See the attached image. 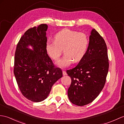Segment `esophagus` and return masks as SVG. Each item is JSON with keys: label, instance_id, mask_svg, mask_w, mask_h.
<instances>
[{"label": "esophagus", "instance_id": "esophagus-1", "mask_svg": "<svg viewBox=\"0 0 124 124\" xmlns=\"http://www.w3.org/2000/svg\"><path fill=\"white\" fill-rule=\"evenodd\" d=\"M62 73H63V76L67 75V72H65V71H62Z\"/></svg>", "mask_w": 124, "mask_h": 124}]
</instances>
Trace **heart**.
<instances>
[{
  "mask_svg": "<svg viewBox=\"0 0 124 124\" xmlns=\"http://www.w3.org/2000/svg\"><path fill=\"white\" fill-rule=\"evenodd\" d=\"M89 45L88 36L83 33L63 29L54 36V41H47L45 50L52 59L57 60L64 48L65 54L56 63L61 68H67L74 62H80L85 56Z\"/></svg>",
  "mask_w": 124,
  "mask_h": 124,
  "instance_id": "heart-1",
  "label": "heart"
}]
</instances>
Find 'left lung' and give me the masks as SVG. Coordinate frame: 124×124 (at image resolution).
Segmentation results:
<instances>
[{
  "instance_id": "left-lung-1",
  "label": "left lung",
  "mask_w": 124,
  "mask_h": 124,
  "mask_svg": "<svg viewBox=\"0 0 124 124\" xmlns=\"http://www.w3.org/2000/svg\"><path fill=\"white\" fill-rule=\"evenodd\" d=\"M108 69L105 40L96 30H92L85 56L75 68L67 71L71 79L68 91L70 101L79 106L93 102L104 87Z\"/></svg>"
}]
</instances>
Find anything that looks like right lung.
Masks as SVG:
<instances>
[{
    "label": "right lung",
    "mask_w": 124,
    "mask_h": 124,
    "mask_svg": "<svg viewBox=\"0 0 124 124\" xmlns=\"http://www.w3.org/2000/svg\"><path fill=\"white\" fill-rule=\"evenodd\" d=\"M47 27L43 24L26 31L15 51L14 73L17 85L23 96L33 102L46 98L53 85L63 76L45 50Z\"/></svg>",
    "instance_id": "right-lung-1"
}]
</instances>
